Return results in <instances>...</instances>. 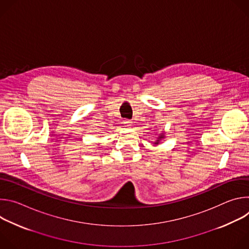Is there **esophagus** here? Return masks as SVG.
<instances>
[{
  "instance_id": "1",
  "label": "esophagus",
  "mask_w": 249,
  "mask_h": 249,
  "mask_svg": "<svg viewBox=\"0 0 249 249\" xmlns=\"http://www.w3.org/2000/svg\"><path fill=\"white\" fill-rule=\"evenodd\" d=\"M124 124H126L128 127H130L132 122H131V120H124Z\"/></svg>"
}]
</instances>
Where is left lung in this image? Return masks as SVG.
<instances>
[{
	"label": "left lung",
	"instance_id": "left-lung-1",
	"mask_svg": "<svg viewBox=\"0 0 249 249\" xmlns=\"http://www.w3.org/2000/svg\"><path fill=\"white\" fill-rule=\"evenodd\" d=\"M164 138H165V136H164V132H162V133L159 134V135H158V137H157V140L154 142V145H155V146L159 145V144H160V142L162 139H164Z\"/></svg>",
	"mask_w": 249,
	"mask_h": 249
}]
</instances>
